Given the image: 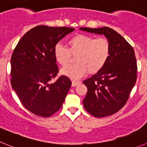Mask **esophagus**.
<instances>
[{
  "instance_id": "esophagus-1",
  "label": "esophagus",
  "mask_w": 147,
  "mask_h": 147,
  "mask_svg": "<svg viewBox=\"0 0 147 147\" xmlns=\"http://www.w3.org/2000/svg\"><path fill=\"white\" fill-rule=\"evenodd\" d=\"M80 80H72V86L75 87V86H76L77 85H78V84H80Z\"/></svg>"
}]
</instances>
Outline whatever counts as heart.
Masks as SVG:
<instances>
[{
  "label": "heart",
  "mask_w": 147,
  "mask_h": 147,
  "mask_svg": "<svg viewBox=\"0 0 147 147\" xmlns=\"http://www.w3.org/2000/svg\"><path fill=\"white\" fill-rule=\"evenodd\" d=\"M68 48L61 44L54 47V56L60 65L69 64L71 54L75 55V64L62 69L61 72L71 78L77 79L88 70L90 74L100 72L107 64L111 55V47L105 38L95 39L86 34H75L67 41Z\"/></svg>",
  "instance_id": "heart-1"
}]
</instances>
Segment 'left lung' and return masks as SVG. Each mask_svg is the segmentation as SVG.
<instances>
[{
  "mask_svg": "<svg viewBox=\"0 0 147 147\" xmlns=\"http://www.w3.org/2000/svg\"><path fill=\"white\" fill-rule=\"evenodd\" d=\"M80 30L103 34L111 51L107 64L100 72L83 80L88 92L83 106L92 116L101 118L119 111L126 104L137 78V63L133 47L113 29L80 28Z\"/></svg>",
  "mask_w": 147,
  "mask_h": 147,
  "instance_id": "8db88e82",
  "label": "left lung"
}]
</instances>
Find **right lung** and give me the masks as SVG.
Wrapping results in <instances>:
<instances>
[{"label":"right lung","mask_w":147,"mask_h":147,"mask_svg":"<svg viewBox=\"0 0 147 147\" xmlns=\"http://www.w3.org/2000/svg\"><path fill=\"white\" fill-rule=\"evenodd\" d=\"M75 29L38 26L20 39L11 58V83L23 106L36 116L49 117L61 107L72 82L55 78L59 68L54 56L58 42Z\"/></svg>","instance_id":"add662e5"}]
</instances>
